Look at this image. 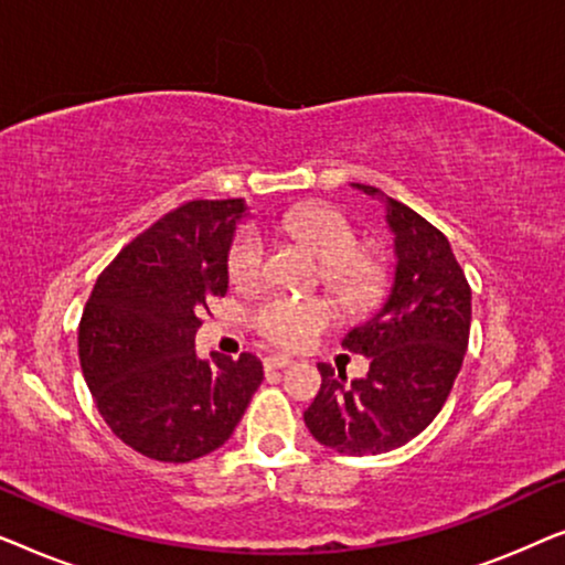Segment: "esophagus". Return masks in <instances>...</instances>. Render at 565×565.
<instances>
[{
  "instance_id": "esophagus-1",
  "label": "esophagus",
  "mask_w": 565,
  "mask_h": 565,
  "mask_svg": "<svg viewBox=\"0 0 565 565\" xmlns=\"http://www.w3.org/2000/svg\"><path fill=\"white\" fill-rule=\"evenodd\" d=\"M288 365H292L288 354H269V358H265V370H282Z\"/></svg>"
}]
</instances>
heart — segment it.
<instances>
[{"label":"heart","mask_w":565,"mask_h":565,"mask_svg":"<svg viewBox=\"0 0 565 565\" xmlns=\"http://www.w3.org/2000/svg\"><path fill=\"white\" fill-rule=\"evenodd\" d=\"M282 231L321 262V280L347 303H365L381 290L385 275L383 262L375 252L354 246L358 231L342 211L331 205L298 207L285 215ZM265 259L267 249L259 231H238L226 259L228 280L238 288L259 282L265 273ZM334 319V306L323 298L273 296L262 300L254 311V327L259 334L290 350L311 342L319 331L331 327Z\"/></svg>","instance_id":"1"}]
</instances>
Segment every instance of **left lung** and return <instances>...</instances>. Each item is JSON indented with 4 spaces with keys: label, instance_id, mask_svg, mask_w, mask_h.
Returning <instances> with one entry per match:
<instances>
[{
    "label": "left lung",
    "instance_id": "obj_1",
    "mask_svg": "<svg viewBox=\"0 0 565 565\" xmlns=\"http://www.w3.org/2000/svg\"><path fill=\"white\" fill-rule=\"evenodd\" d=\"M385 203L396 275L383 308L347 331L344 350L365 354V377L319 362L321 388L303 419L321 445L342 455H381L422 435L450 396L470 334V285L445 234L370 184Z\"/></svg>",
    "mask_w": 565,
    "mask_h": 565
}]
</instances>
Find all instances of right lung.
Returning a JSON list of instances; mask_svg holds the SVG:
<instances>
[{"label":"right lung","instance_id":"add662e5","mask_svg":"<svg viewBox=\"0 0 565 565\" xmlns=\"http://www.w3.org/2000/svg\"><path fill=\"white\" fill-rule=\"evenodd\" d=\"M244 213L238 198L180 205L122 246L84 306V381L113 435L151 460L218 450L265 377L249 352H195L207 300L228 290L226 259Z\"/></svg>","mask_w":565,"mask_h":565}]
</instances>
